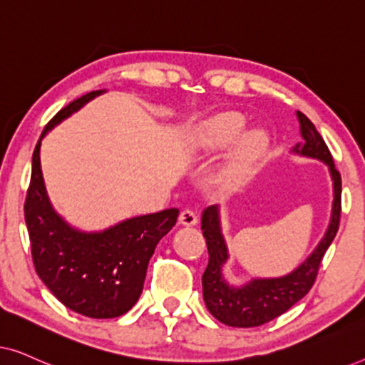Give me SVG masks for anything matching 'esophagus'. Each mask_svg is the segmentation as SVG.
Returning a JSON list of instances; mask_svg holds the SVG:
<instances>
[{
  "instance_id": "1",
  "label": "esophagus",
  "mask_w": 365,
  "mask_h": 365,
  "mask_svg": "<svg viewBox=\"0 0 365 365\" xmlns=\"http://www.w3.org/2000/svg\"><path fill=\"white\" fill-rule=\"evenodd\" d=\"M179 222L182 224V226H196L197 224V216L196 212L191 211V209H184V211H181V214H179Z\"/></svg>"
}]
</instances>
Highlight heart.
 <instances>
[{"mask_svg": "<svg viewBox=\"0 0 365 365\" xmlns=\"http://www.w3.org/2000/svg\"><path fill=\"white\" fill-rule=\"evenodd\" d=\"M247 119L237 111L219 113L194 129L191 146L196 153L211 156L231 146L221 169L219 184L224 191L236 192L256 176L271 148V136L264 128L244 131Z\"/></svg>", "mask_w": 365, "mask_h": 365, "instance_id": "b5f03b06", "label": "heart"}]
</instances>
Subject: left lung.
Segmentation results:
<instances>
[{"instance_id": "8db88e82", "label": "left lung", "mask_w": 365, "mask_h": 365, "mask_svg": "<svg viewBox=\"0 0 365 365\" xmlns=\"http://www.w3.org/2000/svg\"><path fill=\"white\" fill-rule=\"evenodd\" d=\"M301 126L302 143L292 148L294 154L317 159L329 168L332 179V211L331 221L316 249L306 261L292 272L281 277H254L242 286H232L224 279L222 267L229 259L226 239L221 227L219 206H209L202 211L201 229L206 237L209 262L202 274V297L206 307L219 322L231 327H257L289 311L294 304L311 291L317 277L324 254L331 246L341 219V174L334 166L329 148L314 124L301 111L296 113Z\"/></svg>"}]
</instances>
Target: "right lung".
<instances>
[{"instance_id": "right-lung-1", "label": "right lung", "mask_w": 365, "mask_h": 365, "mask_svg": "<svg viewBox=\"0 0 365 365\" xmlns=\"http://www.w3.org/2000/svg\"><path fill=\"white\" fill-rule=\"evenodd\" d=\"M104 89L91 91L63 108L33 153L24 219L36 272L53 296L71 311L93 319L126 314L143 292L149 259L178 221L179 209L124 219L103 231H79L54 211L41 171V141L54 126L81 109Z\"/></svg>"}]
</instances>
